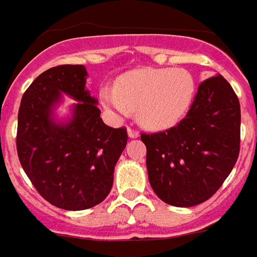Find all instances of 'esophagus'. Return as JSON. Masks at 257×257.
Masks as SVG:
<instances>
[{"instance_id": "1", "label": "esophagus", "mask_w": 257, "mask_h": 257, "mask_svg": "<svg viewBox=\"0 0 257 257\" xmlns=\"http://www.w3.org/2000/svg\"><path fill=\"white\" fill-rule=\"evenodd\" d=\"M127 134H128V137H130V139H137V137L140 136V133L137 132V130L132 128V127H128V128H127Z\"/></svg>"}]
</instances>
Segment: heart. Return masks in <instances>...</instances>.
<instances>
[{
    "mask_svg": "<svg viewBox=\"0 0 257 257\" xmlns=\"http://www.w3.org/2000/svg\"><path fill=\"white\" fill-rule=\"evenodd\" d=\"M194 86L192 74L182 68H137L118 75L114 86H102L99 96L116 117L136 110L144 127L166 130L186 116Z\"/></svg>",
    "mask_w": 257,
    "mask_h": 257,
    "instance_id": "1",
    "label": "heart"
}]
</instances>
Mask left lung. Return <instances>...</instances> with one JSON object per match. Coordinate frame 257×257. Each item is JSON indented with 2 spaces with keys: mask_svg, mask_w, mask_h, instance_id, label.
I'll list each match as a JSON object with an SVG mask.
<instances>
[{
  "mask_svg": "<svg viewBox=\"0 0 257 257\" xmlns=\"http://www.w3.org/2000/svg\"><path fill=\"white\" fill-rule=\"evenodd\" d=\"M152 190L166 204L193 207L208 200L239 155L240 106L225 78L200 84L186 117L165 132L141 134Z\"/></svg>",
  "mask_w": 257,
  "mask_h": 257,
  "instance_id": "1",
  "label": "left lung"
}]
</instances>
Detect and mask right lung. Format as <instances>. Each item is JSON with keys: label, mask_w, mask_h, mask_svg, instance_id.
Here are the masks:
<instances>
[{"label": "right lung", "mask_w": 257, "mask_h": 257, "mask_svg": "<svg viewBox=\"0 0 257 257\" xmlns=\"http://www.w3.org/2000/svg\"><path fill=\"white\" fill-rule=\"evenodd\" d=\"M84 65H58L26 89L18 113L17 151L25 173L50 204L79 211L102 203L127 144L124 127L103 123L98 99L85 88ZM65 93L78 104L57 122L54 110Z\"/></svg>", "instance_id": "right-lung-1"}]
</instances>
